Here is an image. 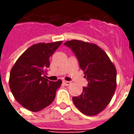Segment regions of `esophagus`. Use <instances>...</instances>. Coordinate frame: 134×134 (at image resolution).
<instances>
[{
	"label": "esophagus",
	"instance_id": "34e87169",
	"mask_svg": "<svg viewBox=\"0 0 134 134\" xmlns=\"http://www.w3.org/2000/svg\"><path fill=\"white\" fill-rule=\"evenodd\" d=\"M62 82H63V84H64V85H66V86H68V85H70L71 84V82H70L66 81V80H63Z\"/></svg>",
	"mask_w": 134,
	"mask_h": 134
}]
</instances>
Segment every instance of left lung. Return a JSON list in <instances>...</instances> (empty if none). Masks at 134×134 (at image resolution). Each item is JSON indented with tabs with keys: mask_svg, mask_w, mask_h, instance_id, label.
I'll use <instances>...</instances> for the list:
<instances>
[{
	"mask_svg": "<svg viewBox=\"0 0 134 134\" xmlns=\"http://www.w3.org/2000/svg\"><path fill=\"white\" fill-rule=\"evenodd\" d=\"M64 44L75 53L88 80V85L83 87L81 95L73 97V103L85 115H98L109 104L116 89L115 65L97 44L77 39Z\"/></svg>",
	"mask_w": 134,
	"mask_h": 134,
	"instance_id": "left-lung-1",
	"label": "left lung"
}]
</instances>
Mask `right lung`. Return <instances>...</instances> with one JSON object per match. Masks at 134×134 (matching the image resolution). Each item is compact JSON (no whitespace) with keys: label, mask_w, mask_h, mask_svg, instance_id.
<instances>
[{"label":"right lung","mask_w":134,"mask_h":134,"mask_svg":"<svg viewBox=\"0 0 134 134\" xmlns=\"http://www.w3.org/2000/svg\"><path fill=\"white\" fill-rule=\"evenodd\" d=\"M62 43H38L29 47L10 70L9 87L18 103L32 112H38L52 103L62 80L52 82L43 75L49 67V57Z\"/></svg>","instance_id":"1"}]
</instances>
